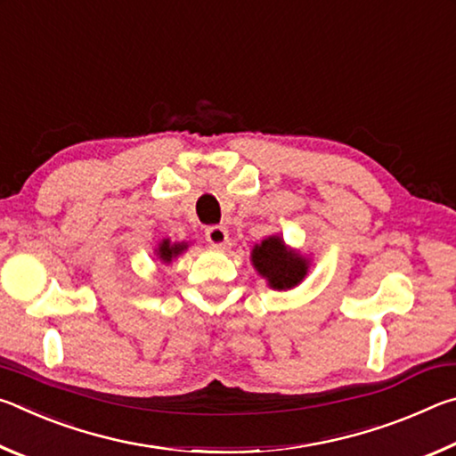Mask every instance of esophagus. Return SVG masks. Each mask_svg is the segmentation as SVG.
<instances>
[{
    "label": "esophagus",
    "mask_w": 456,
    "mask_h": 456,
    "mask_svg": "<svg viewBox=\"0 0 456 456\" xmlns=\"http://www.w3.org/2000/svg\"><path fill=\"white\" fill-rule=\"evenodd\" d=\"M205 237L213 247H223L229 239V231L225 227H221V225H213V227L205 229Z\"/></svg>",
    "instance_id": "34e87169"
}]
</instances>
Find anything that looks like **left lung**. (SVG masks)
<instances>
[{
	"mask_svg": "<svg viewBox=\"0 0 456 456\" xmlns=\"http://www.w3.org/2000/svg\"><path fill=\"white\" fill-rule=\"evenodd\" d=\"M251 265L267 285L277 291H289L302 283L310 272L312 259L283 241L281 235H269L251 249Z\"/></svg>",
	"mask_w": 456,
	"mask_h": 456,
	"instance_id": "obj_1",
	"label": "left lung"
}]
</instances>
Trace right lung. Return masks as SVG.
Masks as SVG:
<instances>
[{
	"instance_id": "obj_1",
	"label": "right lung",
	"mask_w": 456,
	"mask_h": 456,
	"mask_svg": "<svg viewBox=\"0 0 456 456\" xmlns=\"http://www.w3.org/2000/svg\"><path fill=\"white\" fill-rule=\"evenodd\" d=\"M189 249V243H176V241H171V239H163V241H159V245L154 247V261H157L159 265H171L173 261L183 256L184 251Z\"/></svg>"
}]
</instances>
